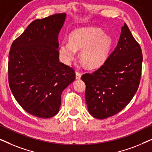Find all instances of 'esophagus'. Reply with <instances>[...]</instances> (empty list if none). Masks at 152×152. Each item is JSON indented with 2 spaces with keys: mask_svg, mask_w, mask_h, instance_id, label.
Masks as SVG:
<instances>
[{
  "mask_svg": "<svg viewBox=\"0 0 152 152\" xmlns=\"http://www.w3.org/2000/svg\"><path fill=\"white\" fill-rule=\"evenodd\" d=\"M75 75H76V79H77V80H80V79L81 78V77H82V74H81L80 72H78V71L76 72Z\"/></svg>",
  "mask_w": 152,
  "mask_h": 152,
  "instance_id": "34e87169",
  "label": "esophagus"
}]
</instances>
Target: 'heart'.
Instances as JSON below:
<instances>
[{"instance_id": "heart-1", "label": "heart", "mask_w": 152, "mask_h": 152, "mask_svg": "<svg viewBox=\"0 0 152 152\" xmlns=\"http://www.w3.org/2000/svg\"><path fill=\"white\" fill-rule=\"evenodd\" d=\"M113 41L111 37L99 28H83L70 35V41H61L59 52L62 59L69 63L75 57L77 50L90 68H96L104 63L109 57Z\"/></svg>"}]
</instances>
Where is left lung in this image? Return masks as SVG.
Returning a JSON list of instances; mask_svg holds the SVG:
<instances>
[{
  "label": "left lung",
  "mask_w": 152,
  "mask_h": 152,
  "mask_svg": "<svg viewBox=\"0 0 152 152\" xmlns=\"http://www.w3.org/2000/svg\"><path fill=\"white\" fill-rule=\"evenodd\" d=\"M142 61L140 45L124 23L117 46L103 65L82 76L86 104L93 117H111L130 102L140 84Z\"/></svg>",
  "instance_id": "1"
}]
</instances>
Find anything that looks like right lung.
<instances>
[{"label": "right lung", "mask_w": 152, "mask_h": 152, "mask_svg": "<svg viewBox=\"0 0 152 152\" xmlns=\"http://www.w3.org/2000/svg\"><path fill=\"white\" fill-rule=\"evenodd\" d=\"M66 13L37 19L13 41L9 53L8 80L25 111L49 118L59 111L61 93L75 80L73 68L59 61L58 35Z\"/></svg>", "instance_id": "1"}]
</instances>
